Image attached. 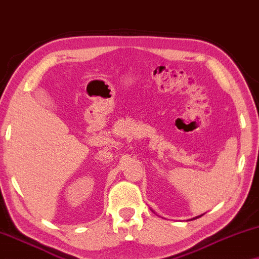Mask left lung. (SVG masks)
<instances>
[{"label": "left lung", "instance_id": "1", "mask_svg": "<svg viewBox=\"0 0 259 259\" xmlns=\"http://www.w3.org/2000/svg\"><path fill=\"white\" fill-rule=\"evenodd\" d=\"M201 216H203V214H201ZM201 216H197V217H195V218H192V220H196V218H199V217H201ZM191 220V221H192Z\"/></svg>", "mask_w": 259, "mask_h": 259}]
</instances>
